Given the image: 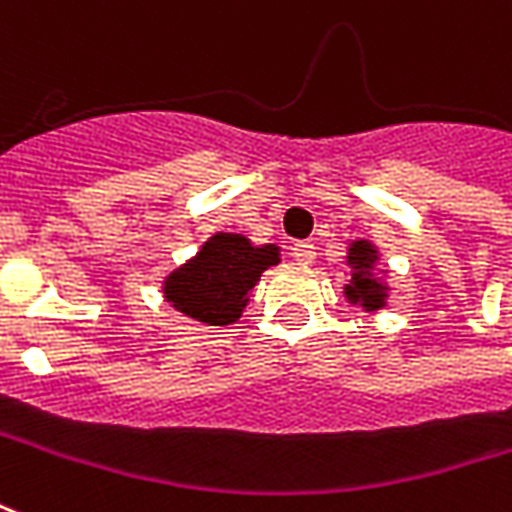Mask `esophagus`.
<instances>
[{
  "mask_svg": "<svg viewBox=\"0 0 512 512\" xmlns=\"http://www.w3.org/2000/svg\"><path fill=\"white\" fill-rule=\"evenodd\" d=\"M290 255H293L298 263H312L314 244L312 241H298V244H293V252H290Z\"/></svg>",
  "mask_w": 512,
  "mask_h": 512,
  "instance_id": "obj_1",
  "label": "esophagus"
}]
</instances>
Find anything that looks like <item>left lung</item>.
<instances>
[{
    "instance_id": "1",
    "label": "left lung",
    "mask_w": 512,
    "mask_h": 512,
    "mask_svg": "<svg viewBox=\"0 0 512 512\" xmlns=\"http://www.w3.org/2000/svg\"><path fill=\"white\" fill-rule=\"evenodd\" d=\"M374 257L377 255H374L372 244H366V241H355L350 246V257H347V263L355 268V274H352V282L344 290H347V298L352 304H361L363 309H380L385 304V290L369 274L374 266Z\"/></svg>"
}]
</instances>
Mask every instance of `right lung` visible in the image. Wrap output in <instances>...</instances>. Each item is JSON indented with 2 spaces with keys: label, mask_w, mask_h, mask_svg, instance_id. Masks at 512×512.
Returning <instances> with one entry per match:
<instances>
[{
  "label": "right lung",
  "mask_w": 512,
  "mask_h": 512,
  "mask_svg": "<svg viewBox=\"0 0 512 512\" xmlns=\"http://www.w3.org/2000/svg\"><path fill=\"white\" fill-rule=\"evenodd\" d=\"M276 263V246H252L244 236L219 233L208 238L195 260L168 276L165 295L179 312L200 323H236L260 274Z\"/></svg>",
  "instance_id": "add662e5"
}]
</instances>
